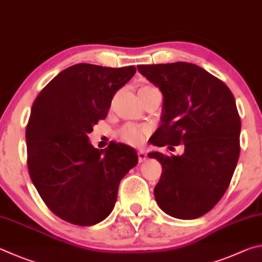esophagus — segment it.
Returning a JSON list of instances; mask_svg holds the SVG:
<instances>
[{
  "label": "esophagus",
  "mask_w": 262,
  "mask_h": 262,
  "mask_svg": "<svg viewBox=\"0 0 262 262\" xmlns=\"http://www.w3.org/2000/svg\"><path fill=\"white\" fill-rule=\"evenodd\" d=\"M138 159H139V162H140V163L146 161V159H147V155H146L144 149H140L139 152H138Z\"/></svg>",
  "instance_id": "1"
}]
</instances>
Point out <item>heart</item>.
<instances>
[{"mask_svg":"<svg viewBox=\"0 0 262 262\" xmlns=\"http://www.w3.org/2000/svg\"><path fill=\"white\" fill-rule=\"evenodd\" d=\"M152 90H158V89H155V87H152V86H144V87H141V89H139L138 93H140V92L152 91ZM146 134H147V130H146L145 127H140V126L132 125V124H127V125L123 126L121 130L118 131V137H119V139L125 141L126 144L138 146V145L144 143Z\"/></svg>","mask_w":262,"mask_h":262,"instance_id":"obj_1","label":"heart"}]
</instances>
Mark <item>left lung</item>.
<instances>
[{
  "instance_id": "1",
  "label": "left lung",
  "mask_w": 262,
  "mask_h": 262,
  "mask_svg": "<svg viewBox=\"0 0 262 262\" xmlns=\"http://www.w3.org/2000/svg\"><path fill=\"white\" fill-rule=\"evenodd\" d=\"M137 69L163 95L161 125L150 144L185 147L177 157L148 153L162 164L155 200L172 217L198 219L226 193L239 158L241 118L235 98L223 81L195 64Z\"/></svg>"
}]
</instances>
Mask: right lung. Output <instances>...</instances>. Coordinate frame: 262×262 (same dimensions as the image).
Segmentation results:
<instances>
[{
    "mask_svg": "<svg viewBox=\"0 0 262 262\" xmlns=\"http://www.w3.org/2000/svg\"><path fill=\"white\" fill-rule=\"evenodd\" d=\"M135 73L134 66L75 64L54 77L32 105L26 126L30 177L64 221L82 227L103 221L113 212L119 182L138 163L130 146L112 143L99 150L89 138Z\"/></svg>",
    "mask_w": 262,
    "mask_h": 262,
    "instance_id": "obj_1",
    "label": "right lung"
}]
</instances>
